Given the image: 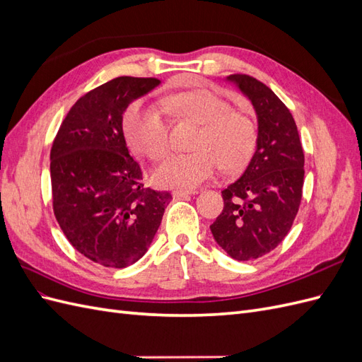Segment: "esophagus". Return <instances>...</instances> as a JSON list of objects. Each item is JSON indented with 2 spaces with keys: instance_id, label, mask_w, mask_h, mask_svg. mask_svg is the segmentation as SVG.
<instances>
[{
  "instance_id": "1",
  "label": "esophagus",
  "mask_w": 362,
  "mask_h": 362,
  "mask_svg": "<svg viewBox=\"0 0 362 362\" xmlns=\"http://www.w3.org/2000/svg\"><path fill=\"white\" fill-rule=\"evenodd\" d=\"M196 193H198V190H173L172 196L173 198H187V196H192Z\"/></svg>"
}]
</instances>
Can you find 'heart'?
Listing matches in <instances>:
<instances>
[{
  "mask_svg": "<svg viewBox=\"0 0 362 362\" xmlns=\"http://www.w3.org/2000/svg\"><path fill=\"white\" fill-rule=\"evenodd\" d=\"M164 113L189 119L201 125L192 154H173L152 170L160 187L192 190L206 181L222 164L228 172L243 169L255 149L254 124L218 95L208 90H187L163 98L160 108L134 103L124 116L128 146L152 160L166 154L169 128Z\"/></svg>",
  "mask_w": 362,
  "mask_h": 362,
  "instance_id": "b5f03b06",
  "label": "heart"
}]
</instances>
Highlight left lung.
Returning a JSON list of instances; mask_svg holds the SVG:
<instances>
[{"label":"left lung","mask_w":362,"mask_h":362,"mask_svg":"<svg viewBox=\"0 0 362 362\" xmlns=\"http://www.w3.org/2000/svg\"><path fill=\"white\" fill-rule=\"evenodd\" d=\"M254 107L257 148L246 170L222 192L223 210L210 226L216 243L237 261L257 259L290 231L303 187V149L288 108L266 84L229 75Z\"/></svg>","instance_id":"obj_1"}]
</instances>
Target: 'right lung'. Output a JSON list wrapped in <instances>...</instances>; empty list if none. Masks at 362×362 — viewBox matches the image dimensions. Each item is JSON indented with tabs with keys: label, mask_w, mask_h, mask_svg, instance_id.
<instances>
[{
	"label": "right lung",
	"mask_w": 362,
	"mask_h": 362,
	"mask_svg": "<svg viewBox=\"0 0 362 362\" xmlns=\"http://www.w3.org/2000/svg\"><path fill=\"white\" fill-rule=\"evenodd\" d=\"M157 86L117 76L96 87L72 105L51 148L54 214L69 243L104 267L144 257L172 199L144 187L122 129L128 105Z\"/></svg>",
	"instance_id": "right-lung-1"
}]
</instances>
